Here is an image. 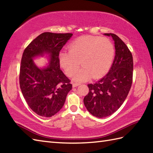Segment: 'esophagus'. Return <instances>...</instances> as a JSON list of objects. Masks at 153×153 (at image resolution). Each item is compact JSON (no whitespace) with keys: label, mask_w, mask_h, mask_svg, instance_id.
Wrapping results in <instances>:
<instances>
[{"label":"esophagus","mask_w":153,"mask_h":153,"mask_svg":"<svg viewBox=\"0 0 153 153\" xmlns=\"http://www.w3.org/2000/svg\"><path fill=\"white\" fill-rule=\"evenodd\" d=\"M79 85H80V84H79V83H76V82H74V83H73V88H74V87H76V86H78Z\"/></svg>","instance_id":"esophagus-1"}]
</instances>
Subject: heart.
I'll return each mask as SVG.
<instances>
[{"label":"heart","instance_id":"1","mask_svg":"<svg viewBox=\"0 0 153 153\" xmlns=\"http://www.w3.org/2000/svg\"><path fill=\"white\" fill-rule=\"evenodd\" d=\"M69 49L59 53V64L67 75L71 76L82 63L83 67L74 75L77 81L104 75L109 70L114 56L113 44L107 37L80 36L71 43Z\"/></svg>","mask_w":153,"mask_h":153}]
</instances>
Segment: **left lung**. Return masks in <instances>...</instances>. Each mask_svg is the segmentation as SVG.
Returning <instances> with one entry per match:
<instances>
[{
    "instance_id": "1",
    "label": "left lung",
    "mask_w": 153,
    "mask_h": 153,
    "mask_svg": "<svg viewBox=\"0 0 153 153\" xmlns=\"http://www.w3.org/2000/svg\"><path fill=\"white\" fill-rule=\"evenodd\" d=\"M114 41L115 57L108 73L94 84H88L89 93L84 98L87 110L97 118L110 116L127 97L133 81V57L128 46L115 34L105 33Z\"/></svg>"
}]
</instances>
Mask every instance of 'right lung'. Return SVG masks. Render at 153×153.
Returning <instances> with one entry per match:
<instances>
[{
    "instance_id": "obj_1",
    "label": "right lung",
    "mask_w": 153,
    "mask_h": 153,
    "mask_svg": "<svg viewBox=\"0 0 153 153\" xmlns=\"http://www.w3.org/2000/svg\"><path fill=\"white\" fill-rule=\"evenodd\" d=\"M72 33L40 34L26 47L19 71V86L29 107L36 114L51 117L63 106L68 92L72 89L71 80L60 69L59 54ZM51 54L49 65L39 69L32 58L44 53Z\"/></svg>"
}]
</instances>
